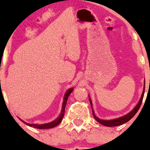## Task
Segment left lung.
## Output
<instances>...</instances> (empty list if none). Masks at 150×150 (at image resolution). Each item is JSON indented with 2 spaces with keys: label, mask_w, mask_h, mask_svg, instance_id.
Returning <instances> with one entry per match:
<instances>
[{
  "label": "left lung",
  "mask_w": 150,
  "mask_h": 150,
  "mask_svg": "<svg viewBox=\"0 0 150 150\" xmlns=\"http://www.w3.org/2000/svg\"><path fill=\"white\" fill-rule=\"evenodd\" d=\"M144 88H145V81H144V90L143 92H142V96L140 98V100L139 101V103L137 104L135 107L134 108V110H131L129 113H128L127 115H125L122 116V117H118V118H116L114 119V120H101V119L98 118L96 115H95L94 112H93V107H92V102L91 100L90 97H89V101H90V103L92 107V112H93V115L94 117V118L96 119V120L97 122H99V123L102 124V125H105V126H108V127H113V126H117V125H120L122 124L125 123L128 121H129L136 114L137 112H138V110H139L140 107H141V104L142 103V100H143V97H144Z\"/></svg>",
  "instance_id": "8db88e82"
}]
</instances>
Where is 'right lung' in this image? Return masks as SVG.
Returning a JSON list of instances; mask_svg holds the SVG:
<instances>
[{
	"mask_svg": "<svg viewBox=\"0 0 150 150\" xmlns=\"http://www.w3.org/2000/svg\"><path fill=\"white\" fill-rule=\"evenodd\" d=\"M72 91H73V88H69V89H68L67 91V92L65 93V94H64V101H63L62 109L61 114H60L59 116V117H57V118L55 120H54V121H52L51 122H48V123L40 124V125H39V124H30V123H28V122H25V121H23V120H22L20 119L21 121H22L24 122V123H25L26 125H29V126L33 127V128H38V129H47V128H54V127L57 126V125H58L61 122L62 120V118H63V117H64V109H65L67 101L68 96H69V94L72 93Z\"/></svg>",
	"mask_w": 150,
	"mask_h": 150,
	"instance_id": "obj_1",
	"label": "right lung"
}]
</instances>
